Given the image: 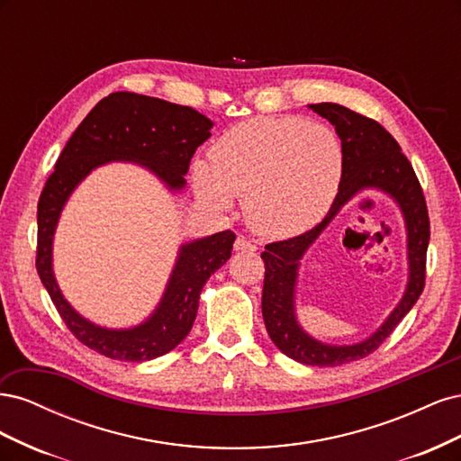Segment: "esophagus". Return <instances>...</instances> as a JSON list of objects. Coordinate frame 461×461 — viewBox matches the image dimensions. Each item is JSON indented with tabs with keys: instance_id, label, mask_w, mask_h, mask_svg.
<instances>
[{
	"instance_id": "obj_1",
	"label": "esophagus",
	"mask_w": 461,
	"mask_h": 461,
	"mask_svg": "<svg viewBox=\"0 0 461 461\" xmlns=\"http://www.w3.org/2000/svg\"><path fill=\"white\" fill-rule=\"evenodd\" d=\"M234 249L236 252H256V244L252 240L244 239V236H239L234 242Z\"/></svg>"
}]
</instances>
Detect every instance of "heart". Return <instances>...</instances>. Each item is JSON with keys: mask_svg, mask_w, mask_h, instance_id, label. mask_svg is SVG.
I'll return each mask as SVG.
<instances>
[{"mask_svg": "<svg viewBox=\"0 0 461 461\" xmlns=\"http://www.w3.org/2000/svg\"><path fill=\"white\" fill-rule=\"evenodd\" d=\"M342 173V144L332 129L300 117H261L217 138L209 165H194V186L217 212L244 198L254 232L283 240L327 215Z\"/></svg>", "mask_w": 461, "mask_h": 461, "instance_id": "b5f03b06", "label": "heart"}]
</instances>
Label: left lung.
<instances>
[{
	"label": "left lung",
	"instance_id": "8db88e82",
	"mask_svg": "<svg viewBox=\"0 0 461 461\" xmlns=\"http://www.w3.org/2000/svg\"><path fill=\"white\" fill-rule=\"evenodd\" d=\"M312 111L325 117L337 131L342 153L344 173L337 198L327 217L312 230L288 240L265 246L261 259L265 261V278L261 294V312L275 346L288 357L305 366L334 367L361 359L375 352L396 329L400 321L420 300L425 288V265L429 248V212L420 180L402 148L383 124L359 115L339 104H313ZM376 187L393 195L401 205L409 229V262L411 281L404 298L389 319L364 343L352 347H330L312 339L297 325L294 312V286L301 256L316 236L339 211V207L359 191Z\"/></svg>",
	"mask_w": 461,
	"mask_h": 461
}]
</instances>
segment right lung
Wrapping results in <instances>:
<instances>
[{
  "label": "right lung",
  "mask_w": 461,
  "mask_h": 461,
  "mask_svg": "<svg viewBox=\"0 0 461 461\" xmlns=\"http://www.w3.org/2000/svg\"><path fill=\"white\" fill-rule=\"evenodd\" d=\"M213 122L196 109L159 97L115 92L97 104L68 138L38 200L36 271L67 329L90 350L119 361H148L186 339L207 278L232 254L234 232L222 230L180 246L158 310L132 329H104L78 315L63 298L51 269V244L61 209L92 169L111 161H136L169 190L185 188L194 151L212 136Z\"/></svg>",
  "instance_id": "obj_1"
}]
</instances>
